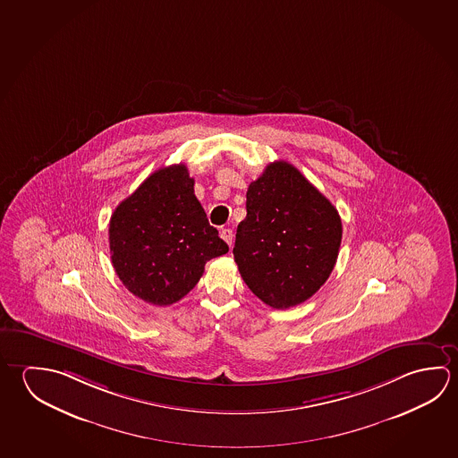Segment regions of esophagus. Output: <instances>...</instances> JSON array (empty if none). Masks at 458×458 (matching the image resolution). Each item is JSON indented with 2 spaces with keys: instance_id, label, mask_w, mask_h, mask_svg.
I'll return each instance as SVG.
<instances>
[{
  "instance_id": "34e87169",
  "label": "esophagus",
  "mask_w": 458,
  "mask_h": 458,
  "mask_svg": "<svg viewBox=\"0 0 458 458\" xmlns=\"http://www.w3.org/2000/svg\"><path fill=\"white\" fill-rule=\"evenodd\" d=\"M220 236H222V240L225 241L228 246H232L233 238H234V234H233L232 228H224V230L220 232Z\"/></svg>"
}]
</instances>
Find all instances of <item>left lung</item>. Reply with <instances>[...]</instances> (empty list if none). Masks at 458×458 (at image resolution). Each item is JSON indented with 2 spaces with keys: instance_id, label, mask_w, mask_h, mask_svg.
<instances>
[{
  "instance_id": "8db88e82",
  "label": "left lung",
  "mask_w": 458,
  "mask_h": 458,
  "mask_svg": "<svg viewBox=\"0 0 458 458\" xmlns=\"http://www.w3.org/2000/svg\"><path fill=\"white\" fill-rule=\"evenodd\" d=\"M246 210L233 248L242 280L273 309L302 304L336 264V208L294 165L276 161L249 185Z\"/></svg>"
}]
</instances>
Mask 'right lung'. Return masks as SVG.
Here are the masks:
<instances>
[{
  "label": "right lung",
  "mask_w": 458,
  "mask_h": 458,
  "mask_svg": "<svg viewBox=\"0 0 458 458\" xmlns=\"http://www.w3.org/2000/svg\"><path fill=\"white\" fill-rule=\"evenodd\" d=\"M109 248L125 288L154 305L185 297L206 262L228 252L194 196L185 164L156 170L115 208Z\"/></svg>",
  "instance_id": "1"
}]
</instances>
